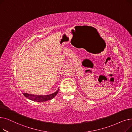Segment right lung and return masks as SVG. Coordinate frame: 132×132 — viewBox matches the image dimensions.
<instances>
[{"label": "right lung", "instance_id": "right-lung-1", "mask_svg": "<svg viewBox=\"0 0 132 132\" xmlns=\"http://www.w3.org/2000/svg\"><path fill=\"white\" fill-rule=\"evenodd\" d=\"M59 92V89L55 92V93L47 95H31L27 93H23V95L26 97L28 99L38 102H45L48 100H51L54 97L56 96Z\"/></svg>", "mask_w": 132, "mask_h": 132}]
</instances>
